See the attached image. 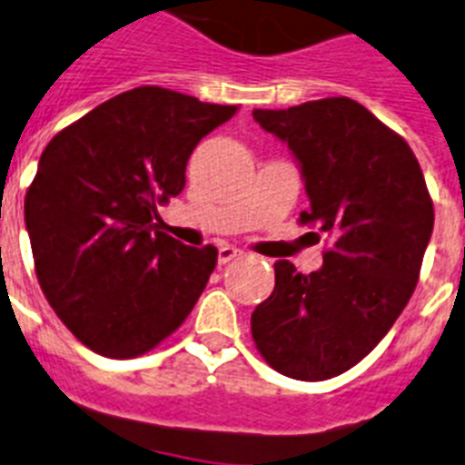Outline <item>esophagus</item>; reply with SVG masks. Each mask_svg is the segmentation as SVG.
I'll return each mask as SVG.
<instances>
[{"label": "esophagus", "instance_id": "obj_1", "mask_svg": "<svg viewBox=\"0 0 465 465\" xmlns=\"http://www.w3.org/2000/svg\"><path fill=\"white\" fill-rule=\"evenodd\" d=\"M237 256H242V252L237 247H230V244H223L218 249V266H225L230 261H235Z\"/></svg>", "mask_w": 465, "mask_h": 465}]
</instances>
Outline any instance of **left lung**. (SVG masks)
<instances>
[{
	"instance_id": "1",
	"label": "left lung",
	"mask_w": 465,
	"mask_h": 465,
	"mask_svg": "<svg viewBox=\"0 0 465 465\" xmlns=\"http://www.w3.org/2000/svg\"><path fill=\"white\" fill-rule=\"evenodd\" d=\"M252 116L292 152L309 197L302 223H316L332 244L313 273L275 263L252 337L287 378H335L371 354L409 304L435 223L432 199L411 147L354 99Z\"/></svg>"
}]
</instances>
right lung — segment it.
Here are the masks:
<instances>
[{
	"instance_id": "1",
	"label": "right lung",
	"mask_w": 465,
	"mask_h": 465,
	"mask_svg": "<svg viewBox=\"0 0 465 465\" xmlns=\"http://www.w3.org/2000/svg\"><path fill=\"white\" fill-rule=\"evenodd\" d=\"M237 106L135 87L49 142L25 194L35 271L56 316L109 359H133L187 318L216 247H187L154 224L185 187V166ZM161 223V221H160Z\"/></svg>"
}]
</instances>
